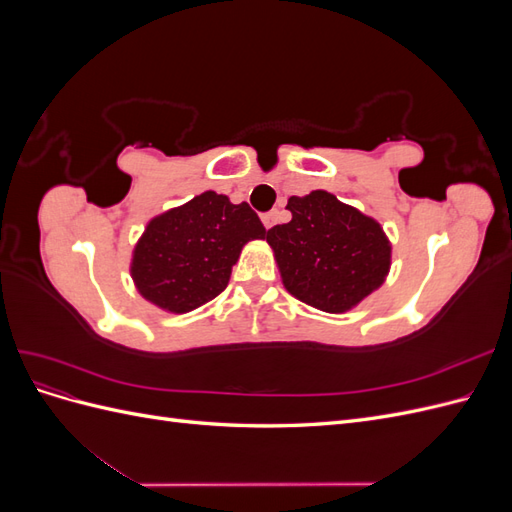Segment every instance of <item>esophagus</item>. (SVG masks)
Segmentation results:
<instances>
[{
	"instance_id": "1",
	"label": "esophagus",
	"mask_w": 512,
	"mask_h": 512,
	"mask_svg": "<svg viewBox=\"0 0 512 512\" xmlns=\"http://www.w3.org/2000/svg\"><path fill=\"white\" fill-rule=\"evenodd\" d=\"M275 220H277V211H269V213L262 215V224H265V228H267V230H269V228H273Z\"/></svg>"
}]
</instances>
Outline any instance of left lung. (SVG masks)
Here are the masks:
<instances>
[{
	"mask_svg": "<svg viewBox=\"0 0 512 512\" xmlns=\"http://www.w3.org/2000/svg\"><path fill=\"white\" fill-rule=\"evenodd\" d=\"M288 224L267 230L286 290L329 314H342L384 284L391 243L382 226L324 192L290 196Z\"/></svg>",
	"mask_w": 512,
	"mask_h": 512,
	"instance_id": "1",
	"label": "left lung"
}]
</instances>
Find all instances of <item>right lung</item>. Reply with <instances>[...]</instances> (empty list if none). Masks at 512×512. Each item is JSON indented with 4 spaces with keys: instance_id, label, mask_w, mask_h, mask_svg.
I'll use <instances>...</instances> for the list:
<instances>
[{
    "instance_id": "add662e5",
    "label": "right lung",
    "mask_w": 512,
    "mask_h": 512,
    "mask_svg": "<svg viewBox=\"0 0 512 512\" xmlns=\"http://www.w3.org/2000/svg\"><path fill=\"white\" fill-rule=\"evenodd\" d=\"M265 226L247 203L203 192L153 218L132 254V280L143 297L173 314L215 299L228 286L247 241L265 239Z\"/></svg>"
}]
</instances>
